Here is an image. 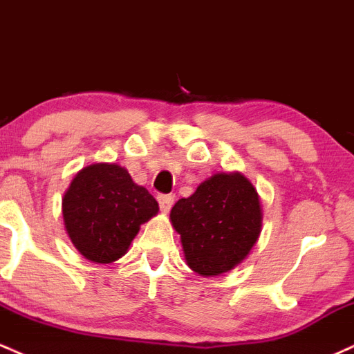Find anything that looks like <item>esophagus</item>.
<instances>
[{
  "instance_id": "obj_1",
  "label": "esophagus",
  "mask_w": 354,
  "mask_h": 354,
  "mask_svg": "<svg viewBox=\"0 0 354 354\" xmlns=\"http://www.w3.org/2000/svg\"><path fill=\"white\" fill-rule=\"evenodd\" d=\"M173 201H174V198L171 196V194H158V203H160V208L163 213H168V211L171 209Z\"/></svg>"
}]
</instances>
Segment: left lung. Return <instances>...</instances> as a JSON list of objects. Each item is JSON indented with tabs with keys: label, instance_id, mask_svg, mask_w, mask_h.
I'll use <instances>...</instances> for the list:
<instances>
[{
	"label": "left lung",
	"instance_id": "8db88e82",
	"mask_svg": "<svg viewBox=\"0 0 354 354\" xmlns=\"http://www.w3.org/2000/svg\"><path fill=\"white\" fill-rule=\"evenodd\" d=\"M181 238L186 265L201 276H218L246 259L263 226L259 194L239 171L214 173L169 213Z\"/></svg>",
	"mask_w": 354,
	"mask_h": 354
}]
</instances>
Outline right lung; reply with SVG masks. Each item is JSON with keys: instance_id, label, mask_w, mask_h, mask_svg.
I'll use <instances>...</instances> for the list:
<instances>
[{"instance_id": "1", "label": "right lung", "mask_w": 354, "mask_h": 354, "mask_svg": "<svg viewBox=\"0 0 354 354\" xmlns=\"http://www.w3.org/2000/svg\"><path fill=\"white\" fill-rule=\"evenodd\" d=\"M61 209L76 250L89 261L108 265L126 254L141 225L156 216L160 206L123 166L95 163L76 173Z\"/></svg>"}]
</instances>
